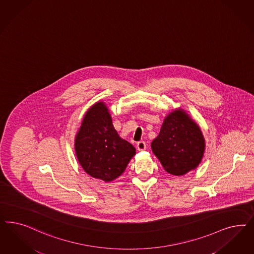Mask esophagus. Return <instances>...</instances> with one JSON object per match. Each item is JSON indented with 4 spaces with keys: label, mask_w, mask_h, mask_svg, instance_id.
<instances>
[{
    "label": "esophagus",
    "mask_w": 254,
    "mask_h": 254,
    "mask_svg": "<svg viewBox=\"0 0 254 254\" xmlns=\"http://www.w3.org/2000/svg\"><path fill=\"white\" fill-rule=\"evenodd\" d=\"M146 147H147V145H146V142H144V141H139V142L137 143V145H136V148H137V150H139V151L145 150Z\"/></svg>",
    "instance_id": "obj_1"
}]
</instances>
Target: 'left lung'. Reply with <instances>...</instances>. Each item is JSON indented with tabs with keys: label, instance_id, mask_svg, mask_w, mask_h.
<instances>
[{
	"label": "left lung",
	"instance_id": "left-lung-1",
	"mask_svg": "<svg viewBox=\"0 0 254 254\" xmlns=\"http://www.w3.org/2000/svg\"><path fill=\"white\" fill-rule=\"evenodd\" d=\"M151 148L164 170L181 176L196 168L205 149V141L196 123L182 110L165 118Z\"/></svg>",
	"mask_w": 254,
	"mask_h": 254
}]
</instances>
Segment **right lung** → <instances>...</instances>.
Returning <instances> with one entry per match:
<instances>
[{"mask_svg":"<svg viewBox=\"0 0 254 254\" xmlns=\"http://www.w3.org/2000/svg\"><path fill=\"white\" fill-rule=\"evenodd\" d=\"M75 153L86 173L109 182L124 172L135 148L120 137L107 107L101 102L84 117L75 138Z\"/></svg>","mask_w":254,"mask_h":254,"instance_id":"add662e5","label":"right lung"}]
</instances>
